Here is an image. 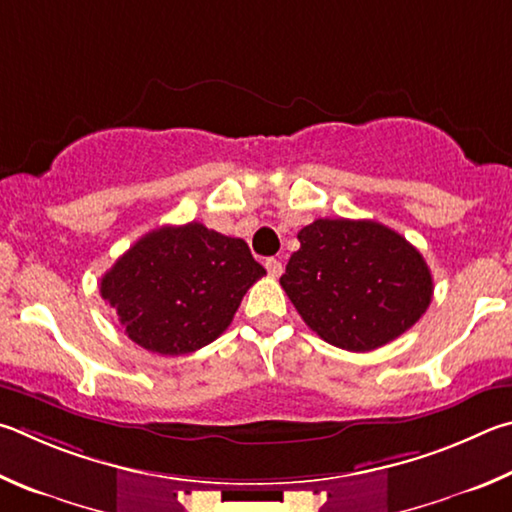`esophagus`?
<instances>
[{
  "label": "esophagus",
  "instance_id": "esophagus-1",
  "mask_svg": "<svg viewBox=\"0 0 512 512\" xmlns=\"http://www.w3.org/2000/svg\"><path fill=\"white\" fill-rule=\"evenodd\" d=\"M265 267H267V272H270V276H274V279L283 274V265H281V261H276V258H267Z\"/></svg>",
  "mask_w": 512,
  "mask_h": 512
}]
</instances>
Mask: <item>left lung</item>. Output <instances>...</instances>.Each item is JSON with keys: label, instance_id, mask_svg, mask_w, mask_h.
<instances>
[{"label": "left lung", "instance_id": "left-lung-1", "mask_svg": "<svg viewBox=\"0 0 512 512\" xmlns=\"http://www.w3.org/2000/svg\"><path fill=\"white\" fill-rule=\"evenodd\" d=\"M281 276L301 319L337 348L375 351L432 303V272L420 251L373 220L319 218L299 231Z\"/></svg>", "mask_w": 512, "mask_h": 512}]
</instances>
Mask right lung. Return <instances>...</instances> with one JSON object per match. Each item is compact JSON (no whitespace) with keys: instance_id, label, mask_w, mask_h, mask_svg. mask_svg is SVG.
<instances>
[{"instance_id":"1","label":"right lung","mask_w":512,"mask_h":512,"mask_svg":"<svg viewBox=\"0 0 512 512\" xmlns=\"http://www.w3.org/2000/svg\"><path fill=\"white\" fill-rule=\"evenodd\" d=\"M265 274L245 240L202 222L146 233L105 272L101 297L134 344L186 355L218 339Z\"/></svg>"}]
</instances>
